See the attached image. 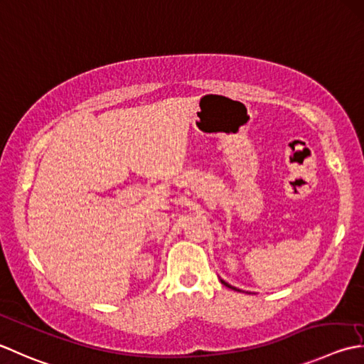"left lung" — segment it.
I'll return each instance as SVG.
<instances>
[{"label": "left lung", "instance_id": "1", "mask_svg": "<svg viewBox=\"0 0 364 364\" xmlns=\"http://www.w3.org/2000/svg\"><path fill=\"white\" fill-rule=\"evenodd\" d=\"M220 282H223V284H224V286H225V287H229V289H232V290H238V291H241V290H240V289H237V287H233V286H230V284H229V282H225V281H224V279H220Z\"/></svg>", "mask_w": 364, "mask_h": 364}]
</instances>
